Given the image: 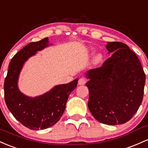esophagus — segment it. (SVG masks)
I'll list each match as a JSON object with an SVG mask.
<instances>
[{
	"instance_id": "obj_1",
	"label": "esophagus",
	"mask_w": 148,
	"mask_h": 148,
	"mask_svg": "<svg viewBox=\"0 0 148 148\" xmlns=\"http://www.w3.org/2000/svg\"><path fill=\"white\" fill-rule=\"evenodd\" d=\"M86 83V79L85 78H81L79 80V85H85Z\"/></svg>"
}]
</instances>
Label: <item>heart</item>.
Returning <instances> with one entry per match:
<instances>
[{"label": "heart", "instance_id": "b5f03b06", "mask_svg": "<svg viewBox=\"0 0 148 148\" xmlns=\"http://www.w3.org/2000/svg\"><path fill=\"white\" fill-rule=\"evenodd\" d=\"M103 60V56L100 53H97L96 55H95L93 58V62L94 64H98L99 63H100Z\"/></svg>", "mask_w": 148, "mask_h": 148}]
</instances>
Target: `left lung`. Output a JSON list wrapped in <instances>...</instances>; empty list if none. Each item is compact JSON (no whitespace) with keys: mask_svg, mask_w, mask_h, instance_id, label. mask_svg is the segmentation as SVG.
<instances>
[{"mask_svg":"<svg viewBox=\"0 0 148 148\" xmlns=\"http://www.w3.org/2000/svg\"><path fill=\"white\" fill-rule=\"evenodd\" d=\"M112 56L103 66L86 72L88 79V107L97 121L122 124L138 110L144 93L145 74L137 56L121 42H108Z\"/></svg>","mask_w":148,"mask_h":148,"instance_id":"8db88e82","label":"left lung"}]
</instances>
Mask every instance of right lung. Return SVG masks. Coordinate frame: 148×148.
I'll return each mask as SVG.
<instances>
[{
  "instance_id": "1",
  "label": "right lung",
  "mask_w": 148,
  "mask_h": 148,
  "mask_svg": "<svg viewBox=\"0 0 148 148\" xmlns=\"http://www.w3.org/2000/svg\"><path fill=\"white\" fill-rule=\"evenodd\" d=\"M50 45L48 38H45L24 46L11 60L5 79V100L8 110L29 129H45L56 124L62 116L69 94L77 88L79 80L55 86L36 97H29L19 90L18 80L25 62Z\"/></svg>"
}]
</instances>
